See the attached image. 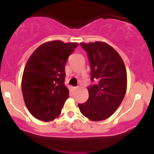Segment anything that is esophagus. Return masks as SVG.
<instances>
[{"mask_svg": "<svg viewBox=\"0 0 154 154\" xmlns=\"http://www.w3.org/2000/svg\"><path fill=\"white\" fill-rule=\"evenodd\" d=\"M79 89V86H76V87H74V88H73V89H74V90H78Z\"/></svg>", "mask_w": 154, "mask_h": 154, "instance_id": "1", "label": "esophagus"}]
</instances>
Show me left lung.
Returning <instances> with one entry per match:
<instances>
[{
	"label": "left lung",
	"mask_w": 154,
	"mask_h": 154,
	"mask_svg": "<svg viewBox=\"0 0 154 154\" xmlns=\"http://www.w3.org/2000/svg\"><path fill=\"white\" fill-rule=\"evenodd\" d=\"M80 45L88 55L93 83L88 87V100L78 106L88 119L104 120L115 112L126 94L127 76L124 62L117 51L106 43Z\"/></svg>",
	"instance_id": "8db88e82"
}]
</instances>
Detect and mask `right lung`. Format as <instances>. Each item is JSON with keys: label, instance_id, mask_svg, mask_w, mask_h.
Listing matches in <instances>:
<instances>
[{"label": "right lung", "instance_id": "right-lung-1", "mask_svg": "<svg viewBox=\"0 0 154 154\" xmlns=\"http://www.w3.org/2000/svg\"><path fill=\"white\" fill-rule=\"evenodd\" d=\"M77 46L75 42H45L28 58L21 89L27 108L36 119L51 121L60 115L69 96L65 85V66Z\"/></svg>", "mask_w": 154, "mask_h": 154}]
</instances>
